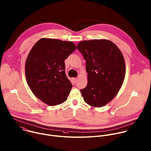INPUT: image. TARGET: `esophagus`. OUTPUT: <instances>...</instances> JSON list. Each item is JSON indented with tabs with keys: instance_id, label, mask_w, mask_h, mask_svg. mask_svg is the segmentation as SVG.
<instances>
[{
	"instance_id": "34e87169",
	"label": "esophagus",
	"mask_w": 151,
	"mask_h": 151,
	"mask_svg": "<svg viewBox=\"0 0 151 151\" xmlns=\"http://www.w3.org/2000/svg\"><path fill=\"white\" fill-rule=\"evenodd\" d=\"M78 78H73V81H74V82L75 83H76L77 81H78Z\"/></svg>"
}]
</instances>
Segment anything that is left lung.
I'll list each match as a JSON object with an SVG mask.
<instances>
[{"label":"left lung","instance_id":"obj_1","mask_svg":"<svg viewBox=\"0 0 151 151\" xmlns=\"http://www.w3.org/2000/svg\"><path fill=\"white\" fill-rule=\"evenodd\" d=\"M77 48L86 60V86L81 89L86 103L106 106L119 91L125 76L124 57L117 46L107 40H85Z\"/></svg>","mask_w":151,"mask_h":151}]
</instances>
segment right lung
I'll return each mask as SVG.
<instances>
[{
  "label": "right lung",
  "instance_id": "1",
  "mask_svg": "<svg viewBox=\"0 0 151 151\" xmlns=\"http://www.w3.org/2000/svg\"><path fill=\"white\" fill-rule=\"evenodd\" d=\"M76 48L71 41L43 38L32 47L25 62V76L33 93L48 106L66 101L72 85L65 60Z\"/></svg>",
  "mask_w": 151,
  "mask_h": 151
}]
</instances>
